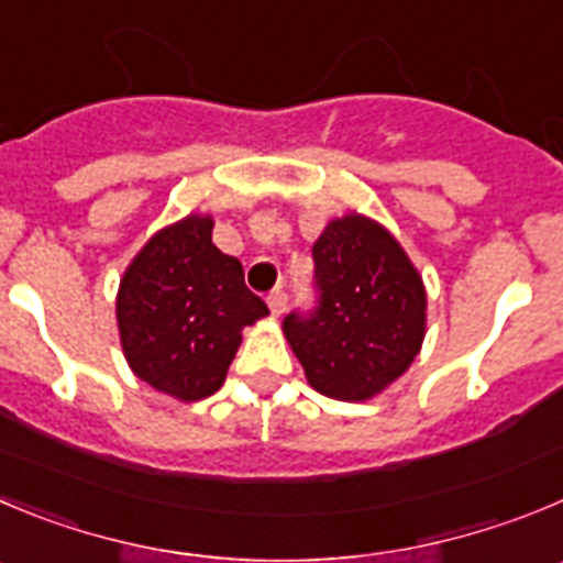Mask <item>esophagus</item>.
<instances>
[{
  "label": "esophagus",
  "instance_id": "obj_1",
  "mask_svg": "<svg viewBox=\"0 0 563 563\" xmlns=\"http://www.w3.org/2000/svg\"><path fill=\"white\" fill-rule=\"evenodd\" d=\"M267 307H271L273 318L285 316V309H287V296H285V290H273L271 296H267Z\"/></svg>",
  "mask_w": 563,
  "mask_h": 563
}]
</instances>
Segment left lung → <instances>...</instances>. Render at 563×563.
<instances>
[{"instance_id":"left-lung-1","label":"left lung","mask_w":563,"mask_h":563,"mask_svg":"<svg viewBox=\"0 0 563 563\" xmlns=\"http://www.w3.org/2000/svg\"><path fill=\"white\" fill-rule=\"evenodd\" d=\"M321 301L285 318L307 383L338 401H368L396 383L427 334L421 273L383 223L349 211L312 245Z\"/></svg>"}]
</instances>
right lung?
<instances>
[{"label":"right lung","instance_id":"right-lung-1","mask_svg":"<svg viewBox=\"0 0 563 563\" xmlns=\"http://www.w3.org/2000/svg\"><path fill=\"white\" fill-rule=\"evenodd\" d=\"M214 220L187 214L144 242L120 278L117 327L133 374L178 401L220 390L242 329L267 316L242 265L211 242Z\"/></svg>","mask_w":563,"mask_h":563}]
</instances>
